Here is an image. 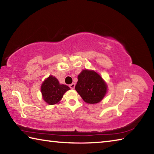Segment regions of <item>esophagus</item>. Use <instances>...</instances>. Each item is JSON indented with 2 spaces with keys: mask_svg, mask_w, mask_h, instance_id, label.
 <instances>
[{
  "mask_svg": "<svg viewBox=\"0 0 154 154\" xmlns=\"http://www.w3.org/2000/svg\"><path fill=\"white\" fill-rule=\"evenodd\" d=\"M69 87L71 88V89H74L75 87V84L74 83H71V84L69 85Z\"/></svg>",
  "mask_w": 154,
  "mask_h": 154,
  "instance_id": "esophagus-1",
  "label": "esophagus"
}]
</instances>
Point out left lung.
I'll return each instance as SVG.
<instances>
[{"mask_svg": "<svg viewBox=\"0 0 154 154\" xmlns=\"http://www.w3.org/2000/svg\"><path fill=\"white\" fill-rule=\"evenodd\" d=\"M75 90L88 104L100 103L107 92V84L100 75L93 70H82L77 77Z\"/></svg>", "mask_w": 154, "mask_h": 154, "instance_id": "obj_1", "label": "left lung"}]
</instances>
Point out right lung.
Returning a JSON list of instances; mask_svg holds the SVG:
<instances>
[{"mask_svg": "<svg viewBox=\"0 0 154 154\" xmlns=\"http://www.w3.org/2000/svg\"><path fill=\"white\" fill-rule=\"evenodd\" d=\"M70 90L66 85L60 84L57 78L49 75L43 81L41 86L43 99L49 105L60 103L65 92Z\"/></svg>", "mask_w": 154, "mask_h": 154, "instance_id": "right-lung-1", "label": "right lung"}]
</instances>
